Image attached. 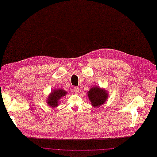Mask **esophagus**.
<instances>
[{
	"label": "esophagus",
	"mask_w": 157,
	"mask_h": 157,
	"mask_svg": "<svg viewBox=\"0 0 157 157\" xmlns=\"http://www.w3.org/2000/svg\"><path fill=\"white\" fill-rule=\"evenodd\" d=\"M79 91V88L78 87H75L74 88V92L75 94H78Z\"/></svg>",
	"instance_id": "esophagus-1"
}]
</instances>
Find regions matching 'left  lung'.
<instances>
[{"instance_id":"left-lung-1","label":"left lung","mask_w":157,"mask_h":157,"mask_svg":"<svg viewBox=\"0 0 157 157\" xmlns=\"http://www.w3.org/2000/svg\"><path fill=\"white\" fill-rule=\"evenodd\" d=\"M88 96L92 106L96 108L105 103L108 97V93L105 89L94 86L88 92Z\"/></svg>"}]
</instances>
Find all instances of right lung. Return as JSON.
<instances>
[{
  "mask_svg": "<svg viewBox=\"0 0 157 157\" xmlns=\"http://www.w3.org/2000/svg\"><path fill=\"white\" fill-rule=\"evenodd\" d=\"M67 94V91L63 89L54 90L47 98V103L51 108H56L59 104L60 99Z\"/></svg>",
  "mask_w": 157,
  "mask_h": 157,
  "instance_id": "add662e5",
  "label": "right lung"
}]
</instances>
